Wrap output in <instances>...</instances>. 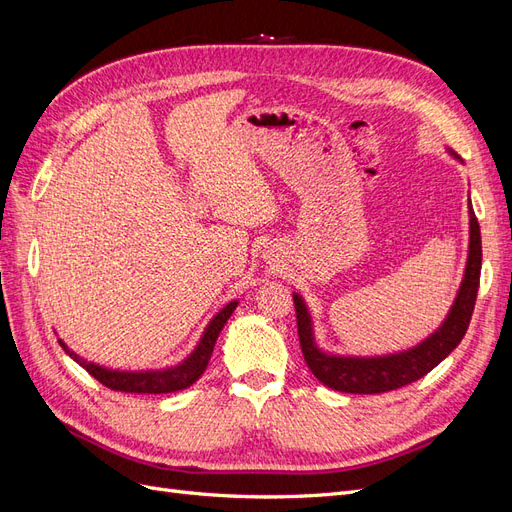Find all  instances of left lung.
<instances>
[{
    "label": "left lung",
    "instance_id": "left-lung-1",
    "mask_svg": "<svg viewBox=\"0 0 512 512\" xmlns=\"http://www.w3.org/2000/svg\"><path fill=\"white\" fill-rule=\"evenodd\" d=\"M451 155H455L451 151ZM455 159H459L455 155ZM470 214V244L464 280H461L457 298L449 310L447 319L434 334L421 340L408 351L376 355V357H353V355H334L319 349L315 340V327L308 312L306 302L300 293H293L295 315H298V334L300 346L310 372L327 387L342 393H383L391 389H400L408 383H415L427 372L434 370L440 361L447 357L455 346L466 336V329L472 319V310L478 293V280H481V227H478L472 204Z\"/></svg>",
    "mask_w": 512,
    "mask_h": 512
}]
</instances>
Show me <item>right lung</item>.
Wrapping results in <instances>:
<instances>
[{
    "label": "right lung",
    "instance_id": "right-lung-1",
    "mask_svg": "<svg viewBox=\"0 0 512 512\" xmlns=\"http://www.w3.org/2000/svg\"><path fill=\"white\" fill-rule=\"evenodd\" d=\"M236 306H238V300L225 304L217 312V315L212 317V321L206 325L204 334H202L200 342H197L195 349L191 351V355L180 361V364L170 366V368H161V370H138V372L110 370L100 364H93V361H87L85 357H80L63 340H59V344L63 346V351L76 361V364H80L93 378H97V381L106 385L108 389L125 391V393H172V391L191 387L197 378L204 374L214 344H217V338L221 334V329L227 323V319L232 317Z\"/></svg>",
    "mask_w": 512,
    "mask_h": 512
}]
</instances>
